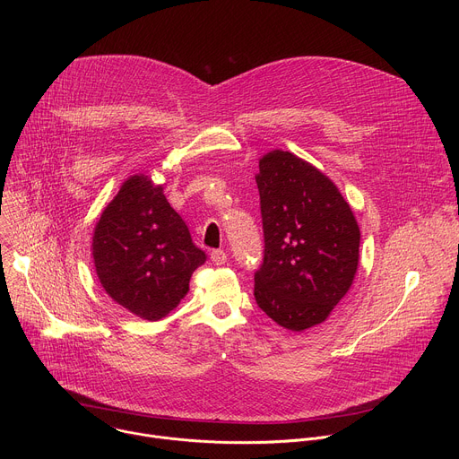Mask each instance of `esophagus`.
I'll list each match as a JSON object with an SVG mask.
<instances>
[{
    "mask_svg": "<svg viewBox=\"0 0 459 459\" xmlns=\"http://www.w3.org/2000/svg\"><path fill=\"white\" fill-rule=\"evenodd\" d=\"M211 259L214 261L216 265H223L225 261H227V252H225V250H221V248H218V250H212V254H211Z\"/></svg>",
    "mask_w": 459,
    "mask_h": 459,
    "instance_id": "1",
    "label": "esophagus"
}]
</instances>
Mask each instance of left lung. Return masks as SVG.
Segmentation results:
<instances>
[{"mask_svg": "<svg viewBox=\"0 0 459 459\" xmlns=\"http://www.w3.org/2000/svg\"><path fill=\"white\" fill-rule=\"evenodd\" d=\"M255 183L265 248L254 298L271 319L299 333L325 321L351 289L359 227L336 185L290 152L261 158Z\"/></svg>", "mask_w": 459, "mask_h": 459, "instance_id": "8db88e82", "label": "left lung"}]
</instances>
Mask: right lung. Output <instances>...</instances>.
Instances as JSON below:
<instances>
[{
	"mask_svg": "<svg viewBox=\"0 0 459 459\" xmlns=\"http://www.w3.org/2000/svg\"><path fill=\"white\" fill-rule=\"evenodd\" d=\"M92 255L107 294L149 321L181 301L192 273L207 261L163 186L147 176L126 179L107 205L94 229Z\"/></svg>",
	"mask_w": 459,
	"mask_h": 459,
	"instance_id": "add662e5",
	"label": "right lung"
}]
</instances>
